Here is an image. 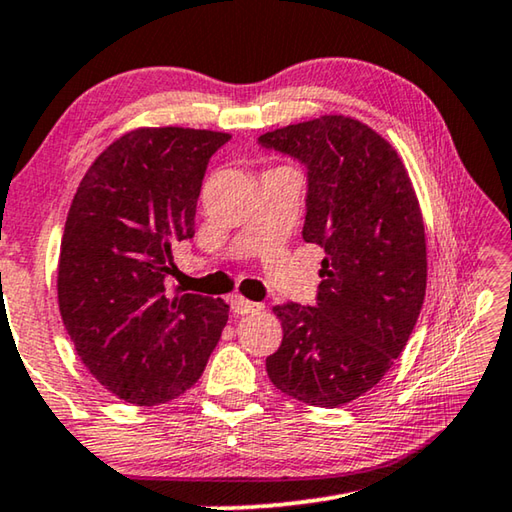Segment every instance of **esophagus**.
Segmentation results:
<instances>
[{
  "instance_id": "esophagus-1",
  "label": "esophagus",
  "mask_w": 512,
  "mask_h": 512,
  "mask_svg": "<svg viewBox=\"0 0 512 512\" xmlns=\"http://www.w3.org/2000/svg\"><path fill=\"white\" fill-rule=\"evenodd\" d=\"M230 305H232V312L234 314H255V312H259L262 310V303H253V300H246V298H241V296H234L232 300H230Z\"/></svg>"
}]
</instances>
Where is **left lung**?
Instances as JSON below:
<instances>
[{"instance_id": "obj_1", "label": "left lung", "mask_w": 512, "mask_h": 512, "mask_svg": "<svg viewBox=\"0 0 512 512\" xmlns=\"http://www.w3.org/2000/svg\"><path fill=\"white\" fill-rule=\"evenodd\" d=\"M307 175L303 239L323 248L316 305L275 307L282 344L271 383L296 401L337 408L385 376L415 330L426 294L419 202L399 154L346 116L259 136Z\"/></svg>"}]
</instances>
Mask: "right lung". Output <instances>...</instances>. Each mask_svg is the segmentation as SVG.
I'll use <instances>...</instances> for the list:
<instances>
[{
    "label": "right lung",
    "instance_id": "add662e5",
    "mask_svg": "<svg viewBox=\"0 0 512 512\" xmlns=\"http://www.w3.org/2000/svg\"><path fill=\"white\" fill-rule=\"evenodd\" d=\"M230 134L136 129L81 180L59 257V310L88 371L127 403L196 385L227 323L221 298L168 291L173 246L196 234L212 154Z\"/></svg>",
    "mask_w": 512,
    "mask_h": 512
}]
</instances>
